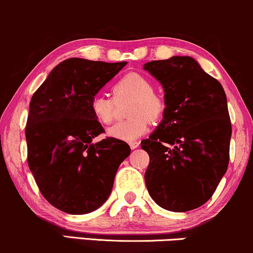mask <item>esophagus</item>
Returning <instances> with one entry per match:
<instances>
[{"label": "esophagus", "instance_id": "34e87169", "mask_svg": "<svg viewBox=\"0 0 253 253\" xmlns=\"http://www.w3.org/2000/svg\"><path fill=\"white\" fill-rule=\"evenodd\" d=\"M139 144H140L139 141H130L129 142V147L132 148V150H135L136 147H139Z\"/></svg>", "mask_w": 253, "mask_h": 253}]
</instances>
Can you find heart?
Masks as SVG:
<instances>
[{
	"instance_id": "obj_1",
	"label": "heart",
	"mask_w": 253,
	"mask_h": 253,
	"mask_svg": "<svg viewBox=\"0 0 253 253\" xmlns=\"http://www.w3.org/2000/svg\"><path fill=\"white\" fill-rule=\"evenodd\" d=\"M114 99L105 94H95L89 101L90 113L102 125L112 123L115 101L130 99L126 114L128 119L107 129V135L121 141H134L148 130L150 120H157L165 111V102L153 90L151 81L139 73H128L115 82Z\"/></svg>"
}]
</instances>
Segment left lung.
Listing matches in <instances>:
<instances>
[{"label":"left lung","mask_w":253,"mask_h":253,"mask_svg":"<svg viewBox=\"0 0 253 253\" xmlns=\"http://www.w3.org/2000/svg\"><path fill=\"white\" fill-rule=\"evenodd\" d=\"M144 69L165 92L163 120L141 141L150 156L146 186L160 208L191 211L212 197L229 165L226 94L191 56L151 61Z\"/></svg>","instance_id":"obj_1"}]
</instances>
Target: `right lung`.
<instances>
[{"mask_svg":"<svg viewBox=\"0 0 253 253\" xmlns=\"http://www.w3.org/2000/svg\"><path fill=\"white\" fill-rule=\"evenodd\" d=\"M72 57L59 63L34 93L26 126L28 165L47 202L69 214H86L108 199L126 142H94L105 132L90 113L93 95L125 66Z\"/></svg>","mask_w":253,"mask_h":253,"instance_id":"1","label":"right lung"}]
</instances>
